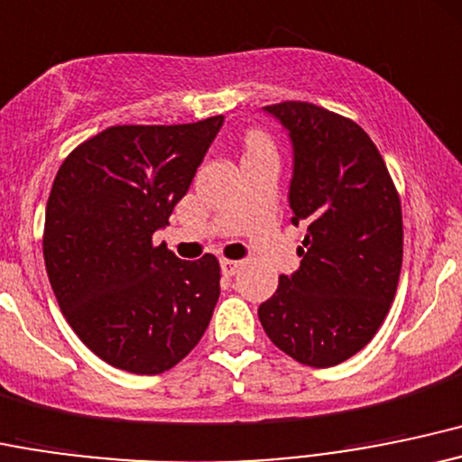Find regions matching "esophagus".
<instances>
[{
    "label": "esophagus",
    "instance_id": "1",
    "mask_svg": "<svg viewBox=\"0 0 462 462\" xmlns=\"http://www.w3.org/2000/svg\"><path fill=\"white\" fill-rule=\"evenodd\" d=\"M242 263H245V262H237V259H220L222 274H225V277H233V274L240 271Z\"/></svg>",
    "mask_w": 462,
    "mask_h": 462
}]
</instances>
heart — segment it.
<instances>
[{
	"mask_svg": "<svg viewBox=\"0 0 462 462\" xmlns=\"http://www.w3.org/2000/svg\"><path fill=\"white\" fill-rule=\"evenodd\" d=\"M257 148H273L271 142H268L263 134L259 133H253L248 134V142H246V150H257Z\"/></svg>",
	"mask_w": 462,
	"mask_h": 462,
	"instance_id": "b5f03b06",
	"label": "heart"
}]
</instances>
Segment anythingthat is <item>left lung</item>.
Masks as SVG:
<instances>
[{"label": "left lung", "mask_w": 462, "mask_h": 462, "mask_svg": "<svg viewBox=\"0 0 462 462\" xmlns=\"http://www.w3.org/2000/svg\"><path fill=\"white\" fill-rule=\"evenodd\" d=\"M263 111L292 139L290 209L305 237L299 271L279 277L257 314L283 354L336 366L371 343L395 299L402 203L380 150L354 119L299 100Z\"/></svg>", "instance_id": "left-lung-1"}]
</instances>
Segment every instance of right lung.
Returning <instances> with one entry per match:
<instances>
[{
  "mask_svg": "<svg viewBox=\"0 0 462 462\" xmlns=\"http://www.w3.org/2000/svg\"><path fill=\"white\" fill-rule=\"evenodd\" d=\"M222 122L108 126L56 172L45 271L69 328L116 369H172L209 325L220 297L217 259L183 262L152 236L188 194Z\"/></svg>",
  "mask_w": 462,
  "mask_h": 462,
  "instance_id": "right-lung-1",
  "label": "right lung"
}]
</instances>
